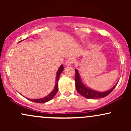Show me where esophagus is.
Segmentation results:
<instances>
[{"label":"esophagus","mask_w":131,"mask_h":131,"mask_svg":"<svg viewBox=\"0 0 131 131\" xmlns=\"http://www.w3.org/2000/svg\"><path fill=\"white\" fill-rule=\"evenodd\" d=\"M75 62V59L74 58H72V57H70V58H68L66 61L65 64L67 66H70L72 64H73Z\"/></svg>","instance_id":"34e87169"}]
</instances>
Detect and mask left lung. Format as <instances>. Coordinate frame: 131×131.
Returning <instances> with one entry per match:
<instances>
[{
  "instance_id": "obj_1",
  "label": "left lung",
  "mask_w": 131,
  "mask_h": 131,
  "mask_svg": "<svg viewBox=\"0 0 131 131\" xmlns=\"http://www.w3.org/2000/svg\"><path fill=\"white\" fill-rule=\"evenodd\" d=\"M75 73H76V76H75V82H76V88L79 94L83 97H85L87 99H95L102 98V97H105L107 96L108 95L110 94L113 91L114 89L116 86V84L115 85V86L113 87V88L111 89L108 90L107 91L105 92H98L94 90L88 88L87 86L82 83V81L81 79L80 75L79 74L78 71L75 69Z\"/></svg>"
}]
</instances>
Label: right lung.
I'll return each instance as SVG.
<instances>
[{"instance_id":"add662e5","label":"right lung","mask_w":131,"mask_h":131,"mask_svg":"<svg viewBox=\"0 0 131 131\" xmlns=\"http://www.w3.org/2000/svg\"><path fill=\"white\" fill-rule=\"evenodd\" d=\"M63 70V66L61 65L59 69H58V71H57V77H56V80H55V88H54L53 90L52 91V92H51L50 94L46 96V97H43V98L39 99H28V98H26V99H28V100H30V101H32L33 102H36V103H46V102H47L50 101V100H52V99L54 97V96L56 95L57 92H58V80H59L60 76L61 73H62Z\"/></svg>"}]
</instances>
